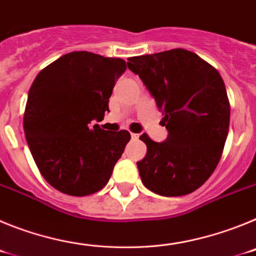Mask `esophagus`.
<instances>
[{"mask_svg": "<svg viewBox=\"0 0 256 256\" xmlns=\"http://www.w3.org/2000/svg\"><path fill=\"white\" fill-rule=\"evenodd\" d=\"M130 137H132V140H138L140 134H137V133H130Z\"/></svg>", "mask_w": 256, "mask_h": 256, "instance_id": "obj_1", "label": "esophagus"}]
</instances>
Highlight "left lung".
<instances>
[{
	"instance_id": "8db88e82",
	"label": "left lung",
	"mask_w": 256,
	"mask_h": 256,
	"mask_svg": "<svg viewBox=\"0 0 256 256\" xmlns=\"http://www.w3.org/2000/svg\"><path fill=\"white\" fill-rule=\"evenodd\" d=\"M162 110L164 142L146 133L148 152L137 162L142 183L162 196H183L216 170L230 130V102L218 70L191 51L174 48L128 58Z\"/></svg>"
}]
</instances>
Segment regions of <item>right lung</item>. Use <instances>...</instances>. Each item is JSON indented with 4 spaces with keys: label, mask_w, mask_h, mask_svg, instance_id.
Segmentation results:
<instances>
[{
    "label": "right lung",
    "mask_w": 256,
    "mask_h": 256,
    "mask_svg": "<svg viewBox=\"0 0 256 256\" xmlns=\"http://www.w3.org/2000/svg\"><path fill=\"white\" fill-rule=\"evenodd\" d=\"M126 61L88 51L61 56L40 70L28 92L24 133L40 174L54 188L87 196L106 186L130 134L101 130Z\"/></svg>",
    "instance_id": "right-lung-1"
}]
</instances>
